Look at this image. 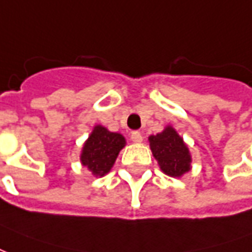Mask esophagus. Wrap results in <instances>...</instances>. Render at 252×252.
Returning a JSON list of instances; mask_svg holds the SVG:
<instances>
[{"mask_svg": "<svg viewBox=\"0 0 252 252\" xmlns=\"http://www.w3.org/2000/svg\"><path fill=\"white\" fill-rule=\"evenodd\" d=\"M131 141L135 142V144H139V142H142V135L139 131H133L131 133Z\"/></svg>", "mask_w": 252, "mask_h": 252, "instance_id": "obj_1", "label": "esophagus"}]
</instances>
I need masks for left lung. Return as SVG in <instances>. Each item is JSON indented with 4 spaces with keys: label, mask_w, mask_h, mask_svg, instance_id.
<instances>
[{
    "label": "left lung",
    "mask_w": 252,
    "mask_h": 252,
    "mask_svg": "<svg viewBox=\"0 0 252 252\" xmlns=\"http://www.w3.org/2000/svg\"><path fill=\"white\" fill-rule=\"evenodd\" d=\"M154 158L161 170L170 177H181L190 170V153L184 139L172 126H166L162 133L149 137Z\"/></svg>",
    "instance_id": "left-lung-1"
}]
</instances>
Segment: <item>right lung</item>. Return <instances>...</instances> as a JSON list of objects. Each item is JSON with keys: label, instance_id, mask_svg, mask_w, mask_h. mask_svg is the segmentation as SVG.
Wrapping results in <instances>:
<instances>
[{"label": "right lung", "instance_id": "right-lung-1", "mask_svg": "<svg viewBox=\"0 0 252 252\" xmlns=\"http://www.w3.org/2000/svg\"><path fill=\"white\" fill-rule=\"evenodd\" d=\"M126 139L122 134L108 131L96 125L88 139L84 142L80 161L93 172L94 176H104L113 168L119 152L125 148Z\"/></svg>", "mask_w": 252, "mask_h": 252}]
</instances>
